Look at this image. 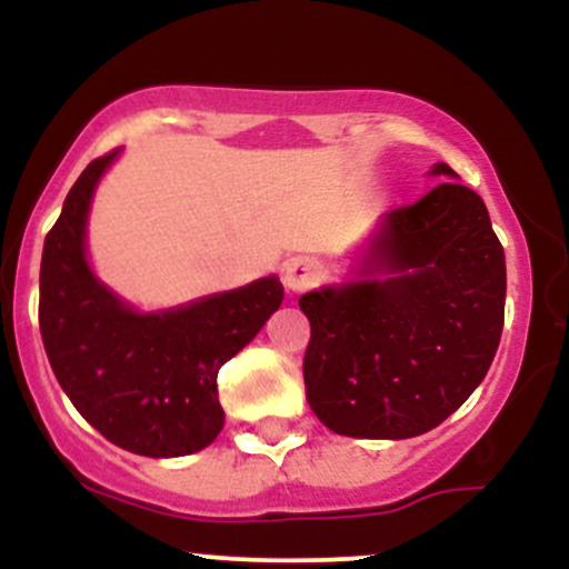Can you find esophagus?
<instances>
[{"label":"esophagus","mask_w":569,"mask_h":569,"mask_svg":"<svg viewBox=\"0 0 569 569\" xmlns=\"http://www.w3.org/2000/svg\"><path fill=\"white\" fill-rule=\"evenodd\" d=\"M318 280V262L310 257H297L283 264V283L291 293H302Z\"/></svg>","instance_id":"1"}]
</instances>
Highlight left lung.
Returning a JSON list of instances; mask_svg holds the SVG:
<instances>
[{"label":"left lung","instance_id":"1","mask_svg":"<svg viewBox=\"0 0 569 569\" xmlns=\"http://www.w3.org/2000/svg\"><path fill=\"white\" fill-rule=\"evenodd\" d=\"M428 176L460 179L447 162ZM307 403L352 439L441 426L487 377L506 310V253L487 206L460 181L382 213L342 283L307 291Z\"/></svg>","mask_w":569,"mask_h":569}]
</instances>
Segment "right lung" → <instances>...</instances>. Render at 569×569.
Here are the masks:
<instances>
[{"instance_id": "1", "label": "right lung", "mask_w": 569, "mask_h": 569, "mask_svg": "<svg viewBox=\"0 0 569 569\" xmlns=\"http://www.w3.org/2000/svg\"><path fill=\"white\" fill-rule=\"evenodd\" d=\"M122 149L84 168L48 232L39 331L56 380L103 439L143 457H184L224 428L217 375L283 302L278 276L192 302L139 310L96 276L88 217Z\"/></svg>"}]
</instances>
